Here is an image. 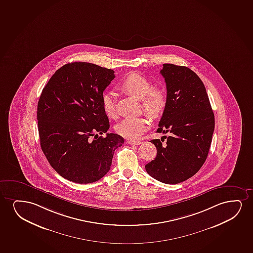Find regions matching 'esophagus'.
<instances>
[{"mask_svg": "<svg viewBox=\"0 0 253 253\" xmlns=\"http://www.w3.org/2000/svg\"><path fill=\"white\" fill-rule=\"evenodd\" d=\"M126 143L130 145H140L141 143V141H127Z\"/></svg>", "mask_w": 253, "mask_h": 253, "instance_id": "1", "label": "esophagus"}]
</instances>
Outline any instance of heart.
Listing matches in <instances>:
<instances>
[{
    "label": "heart",
    "instance_id": "b5f03b06",
    "mask_svg": "<svg viewBox=\"0 0 253 253\" xmlns=\"http://www.w3.org/2000/svg\"><path fill=\"white\" fill-rule=\"evenodd\" d=\"M152 82L141 74L131 72L120 83L124 92L141 100L145 112L152 118H159L164 112L168 104V95L164 89L152 87ZM101 105L105 115L110 118L117 117L116 95L113 92H105L101 96ZM148 128V122L144 118H127L116 125L118 135L128 140L141 137Z\"/></svg>",
    "mask_w": 253,
    "mask_h": 253
}]
</instances>
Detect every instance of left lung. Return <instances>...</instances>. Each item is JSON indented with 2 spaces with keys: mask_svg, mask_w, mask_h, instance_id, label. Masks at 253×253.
<instances>
[{
  "mask_svg": "<svg viewBox=\"0 0 253 253\" xmlns=\"http://www.w3.org/2000/svg\"><path fill=\"white\" fill-rule=\"evenodd\" d=\"M168 104L157 132L169 133L154 139L157 148L146 171L165 184H179L194 176L207 159L214 129V116L204 83L196 73L184 66L164 63Z\"/></svg>",
  "mask_w": 253,
  "mask_h": 253,
  "instance_id": "left-lung-1",
  "label": "left lung"
}]
</instances>
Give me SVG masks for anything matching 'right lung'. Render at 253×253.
<instances>
[{
    "label": "right lung",
    "mask_w": 253,
    "mask_h": 253,
    "mask_svg": "<svg viewBox=\"0 0 253 253\" xmlns=\"http://www.w3.org/2000/svg\"><path fill=\"white\" fill-rule=\"evenodd\" d=\"M114 78L112 69L76 62L57 69L43 87L37 112L40 146L50 166L68 180H99L125 142L117 134L98 135L110 128L101 96Z\"/></svg>",
    "instance_id": "right-lung-1"
}]
</instances>
